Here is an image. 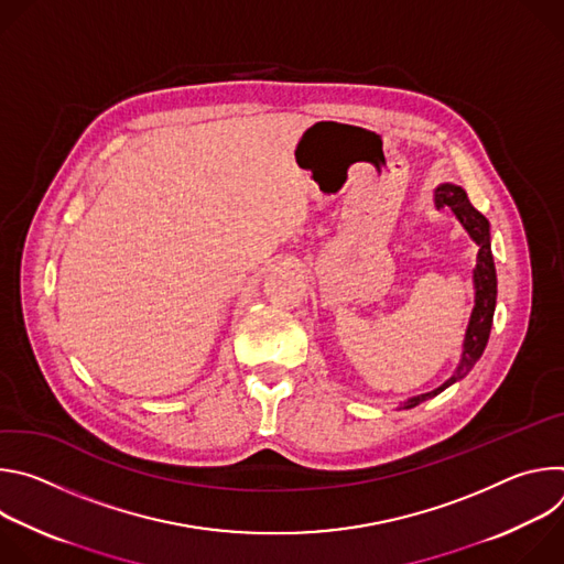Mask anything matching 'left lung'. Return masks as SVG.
Masks as SVG:
<instances>
[{
  "label": "left lung",
  "instance_id": "obj_1",
  "mask_svg": "<svg viewBox=\"0 0 564 564\" xmlns=\"http://www.w3.org/2000/svg\"><path fill=\"white\" fill-rule=\"evenodd\" d=\"M435 205H448L455 214V218L462 223L466 234L473 238V243L477 246V263L473 270V288H475V305L468 318V326L464 333V344H462V355L455 372L435 390L415 394L406 401H401L397 411H406L415 409L422 401L440 394L455 381L464 379L470 368L477 364L487 348L491 326H494V312H496V299H498V276H496V263H494V252H491V225L489 220L481 216L468 200L466 192L459 185L453 183H442L435 189Z\"/></svg>",
  "mask_w": 564,
  "mask_h": 564
}]
</instances>
